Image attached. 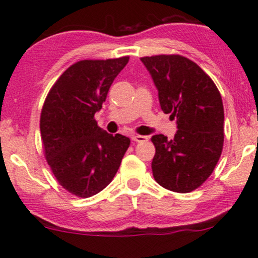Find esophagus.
<instances>
[{
  "label": "esophagus",
  "instance_id": "esophagus-1",
  "mask_svg": "<svg viewBox=\"0 0 258 258\" xmlns=\"http://www.w3.org/2000/svg\"><path fill=\"white\" fill-rule=\"evenodd\" d=\"M147 137H145V136H139V135H135V136H132V140L133 142H136V143H143V142H147Z\"/></svg>",
  "mask_w": 258,
  "mask_h": 258
}]
</instances>
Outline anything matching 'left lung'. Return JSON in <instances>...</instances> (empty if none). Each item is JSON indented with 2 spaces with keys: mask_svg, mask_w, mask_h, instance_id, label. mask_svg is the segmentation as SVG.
Instances as JSON below:
<instances>
[{
  "mask_svg": "<svg viewBox=\"0 0 258 258\" xmlns=\"http://www.w3.org/2000/svg\"><path fill=\"white\" fill-rule=\"evenodd\" d=\"M152 78L164 113L177 119L178 131L169 140L152 137L156 154L152 172L167 190L186 194L210 177L224 142L222 97L210 77L180 55L142 57Z\"/></svg>",
  "mask_w": 258,
  "mask_h": 258,
  "instance_id": "1",
  "label": "left lung"
}]
</instances>
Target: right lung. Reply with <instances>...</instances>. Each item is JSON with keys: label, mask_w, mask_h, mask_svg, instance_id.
<instances>
[{"label": "right lung", "mask_w": 258, "mask_h": 258, "mask_svg": "<svg viewBox=\"0 0 258 258\" xmlns=\"http://www.w3.org/2000/svg\"><path fill=\"white\" fill-rule=\"evenodd\" d=\"M128 56L82 60L55 82L41 112L40 131L48 165L61 186L87 198L107 186L131 140L100 128L94 114Z\"/></svg>", "instance_id": "right-lung-1"}]
</instances>
